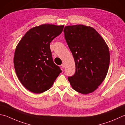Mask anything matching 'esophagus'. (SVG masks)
Instances as JSON below:
<instances>
[{
  "label": "esophagus",
  "instance_id": "1",
  "mask_svg": "<svg viewBox=\"0 0 125 125\" xmlns=\"http://www.w3.org/2000/svg\"><path fill=\"white\" fill-rule=\"evenodd\" d=\"M61 67H62V68H65V64H64V63H63V64L61 65Z\"/></svg>",
  "mask_w": 125,
  "mask_h": 125
}]
</instances>
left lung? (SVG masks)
Listing matches in <instances>:
<instances>
[{
	"label": "left lung",
	"mask_w": 125,
	"mask_h": 125,
	"mask_svg": "<svg viewBox=\"0 0 125 125\" xmlns=\"http://www.w3.org/2000/svg\"><path fill=\"white\" fill-rule=\"evenodd\" d=\"M65 39L73 56L75 73L68 77L72 88L88 94L98 88L105 79L110 63L107 44L96 30L83 24L67 26Z\"/></svg>",
	"instance_id": "1"
}]
</instances>
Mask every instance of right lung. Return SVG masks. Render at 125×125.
<instances>
[{
  "instance_id": "add662e5",
  "label": "right lung",
  "mask_w": 125,
  "mask_h": 125,
  "mask_svg": "<svg viewBox=\"0 0 125 125\" xmlns=\"http://www.w3.org/2000/svg\"><path fill=\"white\" fill-rule=\"evenodd\" d=\"M64 26L44 24L31 28L17 44L13 64L25 88L34 94L48 90L62 72L54 63L50 42L62 32Z\"/></svg>"
}]
</instances>
